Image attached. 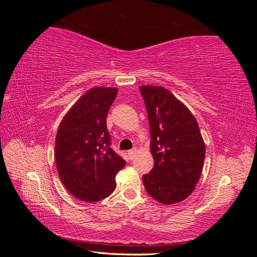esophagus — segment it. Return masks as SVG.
<instances>
[{
    "label": "esophagus",
    "instance_id": "obj_1",
    "mask_svg": "<svg viewBox=\"0 0 257 257\" xmlns=\"http://www.w3.org/2000/svg\"><path fill=\"white\" fill-rule=\"evenodd\" d=\"M135 153H136V148H134V149H132V150H128L127 151V155H128V158L132 160V159H134V157H135Z\"/></svg>",
    "mask_w": 257,
    "mask_h": 257
}]
</instances>
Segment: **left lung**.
I'll return each instance as SVG.
<instances>
[{"label": "left lung", "mask_w": 257, "mask_h": 257, "mask_svg": "<svg viewBox=\"0 0 257 257\" xmlns=\"http://www.w3.org/2000/svg\"><path fill=\"white\" fill-rule=\"evenodd\" d=\"M150 125L151 172L143 176L149 195L164 205L184 200L203 170L205 144L190 110L163 87L141 85Z\"/></svg>", "instance_id": "obj_1"}]
</instances>
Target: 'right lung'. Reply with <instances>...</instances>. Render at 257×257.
I'll use <instances>...</instances> for the list:
<instances>
[{
    "label": "right lung",
    "instance_id": "right-lung-1",
    "mask_svg": "<svg viewBox=\"0 0 257 257\" xmlns=\"http://www.w3.org/2000/svg\"><path fill=\"white\" fill-rule=\"evenodd\" d=\"M115 88L96 87L82 95L62 120L56 163L62 183L76 198L95 203L115 189V175L126 162L111 148L106 116Z\"/></svg>",
    "mask_w": 257,
    "mask_h": 257
}]
</instances>
